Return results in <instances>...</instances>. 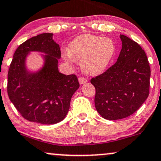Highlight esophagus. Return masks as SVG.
Instances as JSON below:
<instances>
[{
  "label": "esophagus",
  "instance_id": "34e87169",
  "mask_svg": "<svg viewBox=\"0 0 161 161\" xmlns=\"http://www.w3.org/2000/svg\"><path fill=\"white\" fill-rule=\"evenodd\" d=\"M79 82L80 84H84V83L87 82V79L86 78H85V77L79 76Z\"/></svg>",
  "mask_w": 161,
  "mask_h": 161
}]
</instances>
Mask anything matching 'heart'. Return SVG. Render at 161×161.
I'll return each mask as SVG.
<instances>
[{"label":"heart","instance_id":"1","mask_svg":"<svg viewBox=\"0 0 161 161\" xmlns=\"http://www.w3.org/2000/svg\"><path fill=\"white\" fill-rule=\"evenodd\" d=\"M115 44L111 38L85 34L71 42L69 53L65 57L72 60L73 57L82 61V70L87 74H101L111 64L115 54Z\"/></svg>","mask_w":161,"mask_h":161}]
</instances>
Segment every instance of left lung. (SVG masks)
Listing matches in <instances>:
<instances>
[{"instance_id": "8db88e82", "label": "left lung", "mask_w": 161, "mask_h": 161, "mask_svg": "<svg viewBox=\"0 0 161 161\" xmlns=\"http://www.w3.org/2000/svg\"><path fill=\"white\" fill-rule=\"evenodd\" d=\"M120 38L122 50L115 64L91 79L96 109L109 120L131 115L149 94L151 70L145 51L127 36Z\"/></svg>"}]
</instances>
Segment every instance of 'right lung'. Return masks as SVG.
I'll return each mask as SVG.
<instances>
[{"instance_id":"obj_1","label":"right lung","mask_w":161,"mask_h":161,"mask_svg":"<svg viewBox=\"0 0 161 161\" xmlns=\"http://www.w3.org/2000/svg\"><path fill=\"white\" fill-rule=\"evenodd\" d=\"M30 51L46 54L44 67L38 72L30 73L25 69V57ZM60 58L59 45L53 40V33L30 38L16 49L8 71L7 93L24 119L51 125L66 117L79 83L76 75L59 73Z\"/></svg>"}]
</instances>
